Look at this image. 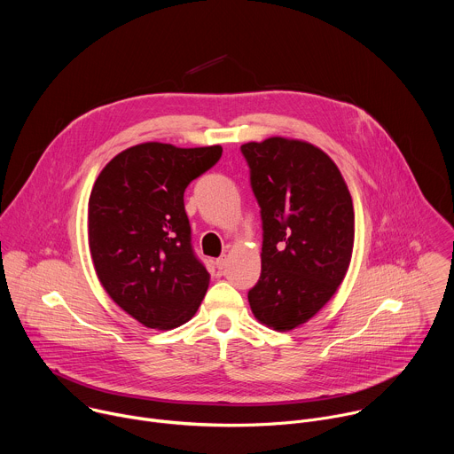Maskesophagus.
<instances>
[{"label":"esophagus","mask_w":454,"mask_h":454,"mask_svg":"<svg viewBox=\"0 0 454 454\" xmlns=\"http://www.w3.org/2000/svg\"><path fill=\"white\" fill-rule=\"evenodd\" d=\"M226 262H228V256H226V254L219 256L217 261H215V266H217V270H224V268H226Z\"/></svg>","instance_id":"obj_1"}]
</instances>
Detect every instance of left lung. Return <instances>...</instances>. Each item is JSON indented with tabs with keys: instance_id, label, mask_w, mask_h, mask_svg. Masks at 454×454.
Here are the masks:
<instances>
[{
	"instance_id": "left-lung-1",
	"label": "left lung",
	"mask_w": 454,
	"mask_h": 454,
	"mask_svg": "<svg viewBox=\"0 0 454 454\" xmlns=\"http://www.w3.org/2000/svg\"><path fill=\"white\" fill-rule=\"evenodd\" d=\"M262 215V271L247 293L262 325L287 333L317 314L341 286L354 249V205L329 154L294 138L240 147Z\"/></svg>"
}]
</instances>
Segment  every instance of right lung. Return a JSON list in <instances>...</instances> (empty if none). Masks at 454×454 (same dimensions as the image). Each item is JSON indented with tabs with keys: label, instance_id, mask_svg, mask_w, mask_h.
I'll return each mask as SVG.
<instances>
[{
	"label": "right lung",
	"instance_id": "right-lung-1",
	"mask_svg": "<svg viewBox=\"0 0 454 454\" xmlns=\"http://www.w3.org/2000/svg\"><path fill=\"white\" fill-rule=\"evenodd\" d=\"M221 154V145L138 144L116 154L93 184L95 273L109 298L147 329L183 325L205 298L210 273L192 251L183 193Z\"/></svg>",
	"mask_w": 454,
	"mask_h": 454
}]
</instances>
